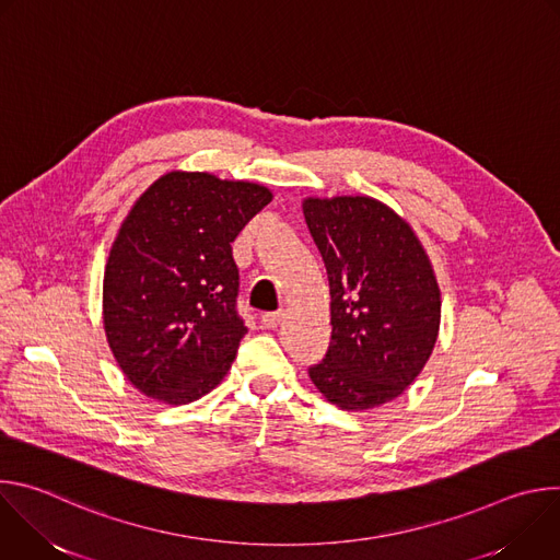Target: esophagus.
<instances>
[{
	"label": "esophagus",
	"mask_w": 560,
	"mask_h": 560,
	"mask_svg": "<svg viewBox=\"0 0 560 560\" xmlns=\"http://www.w3.org/2000/svg\"><path fill=\"white\" fill-rule=\"evenodd\" d=\"M281 322H283V310H277V312H266V314H261V326H264V328H268V330L277 328Z\"/></svg>",
	"instance_id": "1"
}]
</instances>
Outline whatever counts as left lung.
<instances>
[{
    "label": "left lung",
    "instance_id": "8db88e82",
    "mask_svg": "<svg viewBox=\"0 0 560 560\" xmlns=\"http://www.w3.org/2000/svg\"><path fill=\"white\" fill-rule=\"evenodd\" d=\"M330 281L332 339L310 378L341 410L401 396L428 363L441 292L415 230L372 197L303 201Z\"/></svg>",
    "mask_w": 560,
    "mask_h": 560
}]
</instances>
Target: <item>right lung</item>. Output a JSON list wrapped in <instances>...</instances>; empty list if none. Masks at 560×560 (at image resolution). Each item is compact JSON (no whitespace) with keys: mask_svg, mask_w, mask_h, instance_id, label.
<instances>
[{"mask_svg":"<svg viewBox=\"0 0 560 560\" xmlns=\"http://www.w3.org/2000/svg\"><path fill=\"white\" fill-rule=\"evenodd\" d=\"M270 201L259 184L175 171L130 208L104 272V330L145 396L186 406L228 374L248 332L230 244Z\"/></svg>","mask_w":560,"mask_h":560,"instance_id":"add662e5","label":"right lung"}]
</instances>
